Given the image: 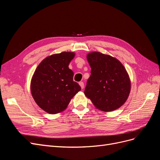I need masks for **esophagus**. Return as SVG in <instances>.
Segmentation results:
<instances>
[{
    "label": "esophagus",
    "mask_w": 160,
    "mask_h": 160,
    "mask_svg": "<svg viewBox=\"0 0 160 160\" xmlns=\"http://www.w3.org/2000/svg\"><path fill=\"white\" fill-rule=\"evenodd\" d=\"M79 85L81 86V89H83V88H84V83H83V82H82V81H81V82H79Z\"/></svg>",
    "instance_id": "obj_1"
}]
</instances>
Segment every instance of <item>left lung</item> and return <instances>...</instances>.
Listing matches in <instances>:
<instances>
[{
    "label": "left lung",
    "instance_id": "1",
    "mask_svg": "<svg viewBox=\"0 0 160 160\" xmlns=\"http://www.w3.org/2000/svg\"><path fill=\"white\" fill-rule=\"evenodd\" d=\"M91 68L84 93L95 107L103 111L120 108L130 93L129 77L121 62L99 52L87 56Z\"/></svg>",
    "mask_w": 160,
    "mask_h": 160
}]
</instances>
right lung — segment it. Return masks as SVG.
I'll use <instances>...</instances> for the list:
<instances>
[{
    "mask_svg": "<svg viewBox=\"0 0 160 160\" xmlns=\"http://www.w3.org/2000/svg\"><path fill=\"white\" fill-rule=\"evenodd\" d=\"M74 52L52 55L41 61L31 84V93L37 104L46 112L56 114L65 109L71 99L81 90L73 81L74 73L69 64Z\"/></svg>",
    "mask_w": 160,
    "mask_h": 160,
    "instance_id": "1",
    "label": "right lung"
}]
</instances>
